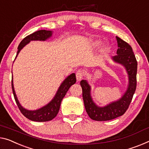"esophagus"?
<instances>
[{
	"mask_svg": "<svg viewBox=\"0 0 149 149\" xmlns=\"http://www.w3.org/2000/svg\"><path fill=\"white\" fill-rule=\"evenodd\" d=\"M84 76V73L82 70H78L76 73V77L77 81H80L82 79V77Z\"/></svg>",
	"mask_w": 149,
	"mask_h": 149,
	"instance_id": "esophagus-1",
	"label": "esophagus"
}]
</instances>
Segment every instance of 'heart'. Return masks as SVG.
<instances>
[{
  "mask_svg": "<svg viewBox=\"0 0 149 149\" xmlns=\"http://www.w3.org/2000/svg\"><path fill=\"white\" fill-rule=\"evenodd\" d=\"M100 44H101V42H100V41L99 40H95V42H93V46L94 47H99L100 46ZM106 50H107V47H104V49H103V51H106Z\"/></svg>",
  "mask_w": 149,
  "mask_h": 149,
  "instance_id": "1",
  "label": "heart"
}]
</instances>
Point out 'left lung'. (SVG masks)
Segmentation results:
<instances>
[{
    "label": "left lung",
    "instance_id": "8db88e82",
    "mask_svg": "<svg viewBox=\"0 0 149 149\" xmlns=\"http://www.w3.org/2000/svg\"><path fill=\"white\" fill-rule=\"evenodd\" d=\"M117 41V55L112 57L114 63L125 67L128 74L129 83L125 93L119 99L110 102L104 107L96 104L91 97V86L86 80H82V98L86 111L91 119L97 121L110 120L124 114L131 102L136 87L137 62L130 46L125 41L116 36Z\"/></svg>",
    "mask_w": 149,
    "mask_h": 149
}]
</instances>
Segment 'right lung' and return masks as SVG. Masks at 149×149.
<instances>
[{"label": "right lung", "mask_w": 149, "mask_h": 149, "mask_svg": "<svg viewBox=\"0 0 149 149\" xmlns=\"http://www.w3.org/2000/svg\"><path fill=\"white\" fill-rule=\"evenodd\" d=\"M52 35V31H46V30H40V31H36L31 35L26 36L23 40H22L18 47V51L17 53V58L18 54L20 51L23 49L24 46L31 42L32 40H40V41H45L49 38H51ZM15 58V59H16ZM77 81L76 75L74 73H72L69 76H68L64 80L63 82L61 84L60 86L57 90L56 93L54 95L53 98L50 101L49 103L45 105L44 107L41 108L31 111L24 108L18 100L17 96L16 95L15 88H14L13 84V77H12V89L13 93L15 97V101L19 107V110L21 113L26 117L28 119L36 121V122H46V121L51 120L55 117L58 114L59 109H60L61 103L63 98L67 94L68 89L72 84H74Z\"/></svg>", "instance_id": "obj_1"}]
</instances>
